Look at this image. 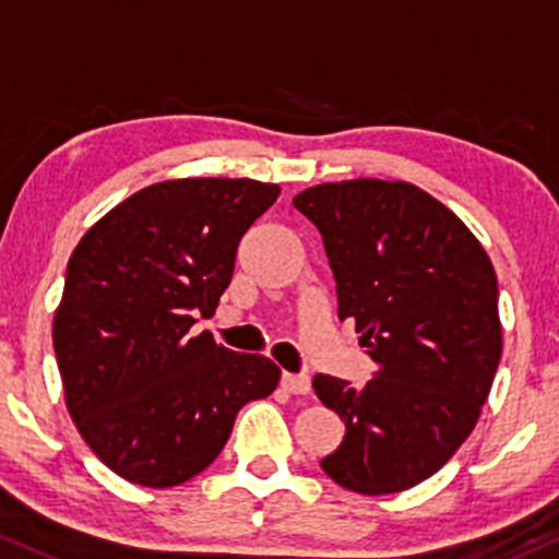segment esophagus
Instances as JSON below:
<instances>
[{
  "label": "esophagus",
  "mask_w": 559,
  "mask_h": 559,
  "mask_svg": "<svg viewBox=\"0 0 559 559\" xmlns=\"http://www.w3.org/2000/svg\"><path fill=\"white\" fill-rule=\"evenodd\" d=\"M282 389L290 394H309L311 381L304 373H282Z\"/></svg>",
  "instance_id": "34e87169"
}]
</instances>
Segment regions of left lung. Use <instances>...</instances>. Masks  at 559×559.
Returning a JSON list of instances; mask_svg holds the SVG:
<instances>
[{
	"label": "left lung",
	"mask_w": 559,
	"mask_h": 559,
	"mask_svg": "<svg viewBox=\"0 0 559 559\" xmlns=\"http://www.w3.org/2000/svg\"><path fill=\"white\" fill-rule=\"evenodd\" d=\"M333 269L338 317L376 362L365 386L314 376L346 424L320 461L341 488L400 493L431 477L472 435L501 359L498 282L474 234L413 183H320L293 197Z\"/></svg>",
	"instance_id": "1"
}]
</instances>
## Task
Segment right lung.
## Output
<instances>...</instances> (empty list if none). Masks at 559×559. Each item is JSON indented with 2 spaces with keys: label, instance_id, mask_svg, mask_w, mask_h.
Wrapping results in <instances>:
<instances>
[{
  "label": "right lung",
  "instance_id": "right-lung-1",
  "mask_svg": "<svg viewBox=\"0 0 559 559\" xmlns=\"http://www.w3.org/2000/svg\"><path fill=\"white\" fill-rule=\"evenodd\" d=\"M250 178H178L135 191L80 239L52 322L66 405L93 453L143 488L207 469L239 407L269 397L280 368L215 344L213 317L237 245L277 202Z\"/></svg>",
  "mask_w": 559,
  "mask_h": 559
}]
</instances>
